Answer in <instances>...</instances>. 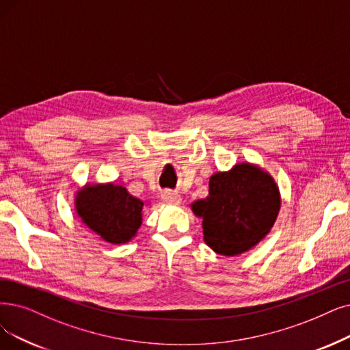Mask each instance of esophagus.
I'll list each match as a JSON object with an SVG mask.
<instances>
[{
    "label": "esophagus",
    "instance_id": "1",
    "mask_svg": "<svg viewBox=\"0 0 350 350\" xmlns=\"http://www.w3.org/2000/svg\"><path fill=\"white\" fill-rule=\"evenodd\" d=\"M162 198L166 204H170V205H178V204H180V201H183L180 195L178 192H174V191H165L162 193Z\"/></svg>",
    "mask_w": 350,
    "mask_h": 350
}]
</instances>
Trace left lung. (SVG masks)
Segmentation results:
<instances>
[{
	"label": "left lung",
	"mask_w": 350,
	"mask_h": 350,
	"mask_svg": "<svg viewBox=\"0 0 350 350\" xmlns=\"http://www.w3.org/2000/svg\"><path fill=\"white\" fill-rule=\"evenodd\" d=\"M282 198L274 178L258 165L243 162L209 178V193L191 204L202 218L204 241L221 256H239L270 232Z\"/></svg>",
	"instance_id": "1"
}]
</instances>
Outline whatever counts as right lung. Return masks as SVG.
Wrapping results in <instances>:
<instances>
[{
	"label": "right lung",
	"instance_id": "obj_1",
	"mask_svg": "<svg viewBox=\"0 0 350 350\" xmlns=\"http://www.w3.org/2000/svg\"><path fill=\"white\" fill-rule=\"evenodd\" d=\"M75 208L81 222L110 244L131 241L142 226L144 201L113 183L86 184L76 192Z\"/></svg>",
	"mask_w": 350,
	"mask_h": 350
}]
</instances>
